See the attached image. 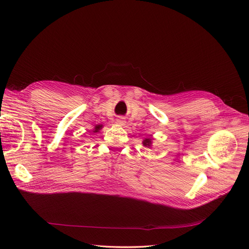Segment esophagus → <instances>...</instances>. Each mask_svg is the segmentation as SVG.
<instances>
[{
	"instance_id": "1",
	"label": "esophagus",
	"mask_w": 249,
	"mask_h": 249,
	"mask_svg": "<svg viewBox=\"0 0 249 249\" xmlns=\"http://www.w3.org/2000/svg\"><path fill=\"white\" fill-rule=\"evenodd\" d=\"M116 124H119V125H124L125 120H124V117H118V118L116 119Z\"/></svg>"
}]
</instances>
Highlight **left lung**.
Masks as SVG:
<instances>
[{"instance_id":"8db88e82","label":"left lung","mask_w":249,"mask_h":249,"mask_svg":"<svg viewBox=\"0 0 249 249\" xmlns=\"http://www.w3.org/2000/svg\"><path fill=\"white\" fill-rule=\"evenodd\" d=\"M150 143H152V140H150L149 138H147V139H145L144 141H143V145L150 146Z\"/></svg>"}]
</instances>
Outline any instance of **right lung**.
Segmentation results:
<instances>
[{
    "label": "right lung",
    "mask_w": 249,
    "mask_h": 249,
    "mask_svg": "<svg viewBox=\"0 0 249 249\" xmlns=\"http://www.w3.org/2000/svg\"><path fill=\"white\" fill-rule=\"evenodd\" d=\"M101 127H102V125H96V126H95V130H94L93 132H97V131H99V130L101 129Z\"/></svg>",
    "instance_id": "obj_1"
}]
</instances>
